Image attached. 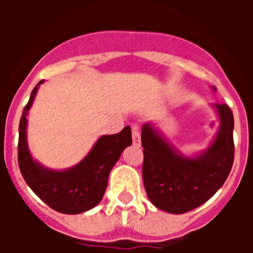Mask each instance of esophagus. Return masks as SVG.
Wrapping results in <instances>:
<instances>
[{
  "mask_svg": "<svg viewBox=\"0 0 253 253\" xmlns=\"http://www.w3.org/2000/svg\"><path fill=\"white\" fill-rule=\"evenodd\" d=\"M131 139H133L134 146H140V133L139 130H138V128H135V126L131 128Z\"/></svg>",
  "mask_w": 253,
  "mask_h": 253,
  "instance_id": "34e87169",
  "label": "esophagus"
}]
</instances>
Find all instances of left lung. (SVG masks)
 <instances>
[{"label": "left lung", "instance_id": "left-lung-1", "mask_svg": "<svg viewBox=\"0 0 253 253\" xmlns=\"http://www.w3.org/2000/svg\"><path fill=\"white\" fill-rule=\"evenodd\" d=\"M215 109L220 128L211 146L195 158L178 154L153 126L143 125V182L158 209L186 213L208 202L227 180L234 160L233 113L225 104Z\"/></svg>", "mask_w": 253, "mask_h": 253}]
</instances>
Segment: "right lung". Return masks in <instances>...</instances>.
Instances as JSON below:
<instances>
[{
  "label": "right lung",
  "instance_id": "add662e5",
  "mask_svg": "<svg viewBox=\"0 0 253 253\" xmlns=\"http://www.w3.org/2000/svg\"><path fill=\"white\" fill-rule=\"evenodd\" d=\"M40 84L43 81L31 91L20 119L17 146L20 171L30 189L51 209L63 214L84 213L101 202L111 169L124 148L131 144L130 126H125L120 133L102 135L90 153L72 169L66 171L44 169L31 158L26 143V116Z\"/></svg>",
  "mask_w": 253,
  "mask_h": 253
}]
</instances>
